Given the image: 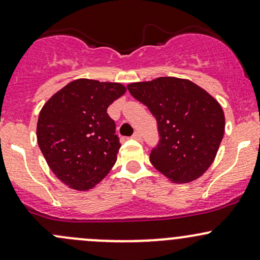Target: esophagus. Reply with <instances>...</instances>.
Returning a JSON list of instances; mask_svg holds the SVG:
<instances>
[{"label":"esophagus","instance_id":"obj_1","mask_svg":"<svg viewBox=\"0 0 260 260\" xmlns=\"http://www.w3.org/2000/svg\"><path fill=\"white\" fill-rule=\"evenodd\" d=\"M131 138L135 139V140H138V141H141L142 140V136H141L140 131H135V133H134V135L131 136Z\"/></svg>","mask_w":260,"mask_h":260}]
</instances>
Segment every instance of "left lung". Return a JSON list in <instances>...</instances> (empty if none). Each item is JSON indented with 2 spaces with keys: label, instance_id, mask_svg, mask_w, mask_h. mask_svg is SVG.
<instances>
[{
  "label": "left lung",
  "instance_id": "8db88e82",
  "mask_svg": "<svg viewBox=\"0 0 260 260\" xmlns=\"http://www.w3.org/2000/svg\"><path fill=\"white\" fill-rule=\"evenodd\" d=\"M127 90L157 122L160 139L150 152L153 166L177 183L205 174L224 134L218 102L194 83L174 77L133 83Z\"/></svg>",
  "mask_w": 260,
  "mask_h": 260
}]
</instances>
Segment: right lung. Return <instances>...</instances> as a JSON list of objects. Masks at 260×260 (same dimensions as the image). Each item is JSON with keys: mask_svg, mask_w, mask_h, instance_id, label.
<instances>
[{"mask_svg": "<svg viewBox=\"0 0 260 260\" xmlns=\"http://www.w3.org/2000/svg\"><path fill=\"white\" fill-rule=\"evenodd\" d=\"M120 83L77 79L44 104L37 140L54 175L74 189L86 191L103 180L120 149L109 105L125 94Z\"/></svg>", "mask_w": 260, "mask_h": 260, "instance_id": "right-lung-1", "label": "right lung"}]
</instances>
